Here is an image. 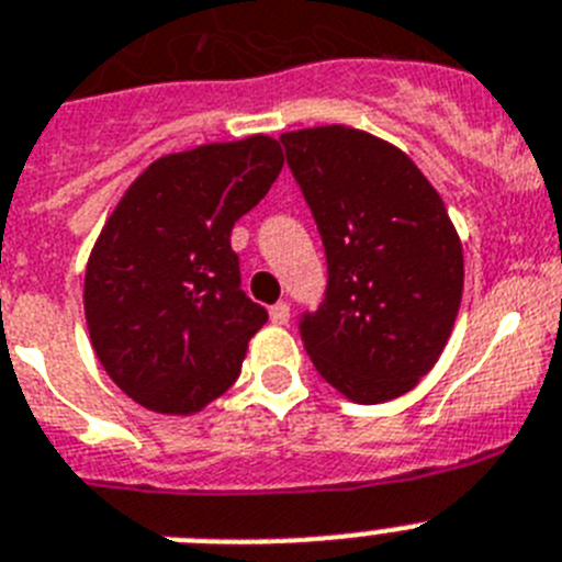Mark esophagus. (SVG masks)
I'll use <instances>...</instances> for the list:
<instances>
[{"label":"esophagus","instance_id":"esophagus-1","mask_svg":"<svg viewBox=\"0 0 562 562\" xmlns=\"http://www.w3.org/2000/svg\"><path fill=\"white\" fill-rule=\"evenodd\" d=\"M270 321L276 326L290 324V304H286V301H278V304H272L270 306Z\"/></svg>","mask_w":562,"mask_h":562}]
</instances>
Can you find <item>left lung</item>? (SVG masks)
I'll use <instances>...</instances> for the list:
<instances>
[{
  "label": "left lung",
  "mask_w": 562,
  "mask_h": 562,
  "mask_svg": "<svg viewBox=\"0 0 562 562\" xmlns=\"http://www.w3.org/2000/svg\"><path fill=\"white\" fill-rule=\"evenodd\" d=\"M326 250L324 304L297 321L317 374L351 402L408 394L439 360L464 286L448 207L408 154L369 132L281 134Z\"/></svg>",
  "instance_id": "8db88e82"
}]
</instances>
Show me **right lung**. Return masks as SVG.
I'll list each match as a JSON object with an SVG mask.
<instances>
[{
  "instance_id": "obj_1",
  "label": "right lung",
  "mask_w": 562,
  "mask_h": 562,
  "mask_svg": "<svg viewBox=\"0 0 562 562\" xmlns=\"http://www.w3.org/2000/svg\"><path fill=\"white\" fill-rule=\"evenodd\" d=\"M281 166L267 134L168 154L103 225L83 281L89 340L143 408L196 414L236 382L267 310L241 290L231 231Z\"/></svg>"
}]
</instances>
